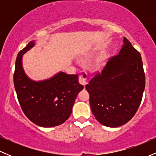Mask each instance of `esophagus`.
I'll return each mask as SVG.
<instances>
[{"label":"esophagus","mask_w":156,"mask_h":156,"mask_svg":"<svg viewBox=\"0 0 156 156\" xmlns=\"http://www.w3.org/2000/svg\"><path fill=\"white\" fill-rule=\"evenodd\" d=\"M87 78H88V75H87V73L85 72V71H83L81 72V75L79 76V82L80 84L85 86L86 84L88 83V80H87Z\"/></svg>","instance_id":"obj_1"}]
</instances>
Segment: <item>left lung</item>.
<instances>
[{
  "label": "left lung",
  "mask_w": 156,
  "mask_h": 156,
  "mask_svg": "<svg viewBox=\"0 0 156 156\" xmlns=\"http://www.w3.org/2000/svg\"><path fill=\"white\" fill-rule=\"evenodd\" d=\"M144 87L141 55L125 37L118 55L111 58L102 72L86 85L93 114L101 124L110 128L132 119L140 105Z\"/></svg>",
  "instance_id": "8db88e82"
}]
</instances>
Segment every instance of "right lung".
Here are the masks:
<instances>
[{
    "mask_svg": "<svg viewBox=\"0 0 156 156\" xmlns=\"http://www.w3.org/2000/svg\"><path fill=\"white\" fill-rule=\"evenodd\" d=\"M35 45L31 41L16 58L14 84L17 98L26 116L34 124L51 128L64 123L70 116L76 97L83 86L78 75L59 72L48 79L35 81L23 67V55Z\"/></svg>",
    "mask_w": 156,
    "mask_h": 156,
    "instance_id": "add662e5",
    "label": "right lung"
}]
</instances>
